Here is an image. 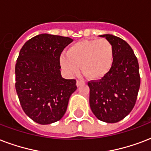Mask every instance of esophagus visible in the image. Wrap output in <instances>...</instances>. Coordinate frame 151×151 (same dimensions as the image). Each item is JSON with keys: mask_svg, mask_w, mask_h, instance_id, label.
Here are the masks:
<instances>
[{"mask_svg": "<svg viewBox=\"0 0 151 151\" xmlns=\"http://www.w3.org/2000/svg\"><path fill=\"white\" fill-rule=\"evenodd\" d=\"M85 83V82H84L83 81H80V80H78L77 81V86H81V85H83V84Z\"/></svg>", "mask_w": 151, "mask_h": 151, "instance_id": "1", "label": "esophagus"}]
</instances>
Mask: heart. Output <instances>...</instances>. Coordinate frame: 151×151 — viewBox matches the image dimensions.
I'll list each match as a JSON object with an SVG mask.
<instances>
[{
  "instance_id": "obj_1",
  "label": "heart",
  "mask_w": 151,
  "mask_h": 151,
  "mask_svg": "<svg viewBox=\"0 0 151 151\" xmlns=\"http://www.w3.org/2000/svg\"><path fill=\"white\" fill-rule=\"evenodd\" d=\"M113 46L106 39L83 40L73 44L60 58L62 67L69 75L81 72L91 80L106 76L113 64Z\"/></svg>"
}]
</instances>
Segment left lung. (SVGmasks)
I'll return each instance as SVG.
<instances>
[{"label": "left lung", "mask_w": 151, "mask_h": 151, "mask_svg": "<svg viewBox=\"0 0 151 151\" xmlns=\"http://www.w3.org/2000/svg\"><path fill=\"white\" fill-rule=\"evenodd\" d=\"M113 46V64L101 80L90 81L89 105L95 116L106 123H117L134 108L140 86L139 63L129 44L110 34L101 35Z\"/></svg>", "instance_id": "obj_1"}]
</instances>
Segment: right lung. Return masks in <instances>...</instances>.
Masks as SVG:
<instances>
[{"label": "right lung", "instance_id": "obj_1", "mask_svg": "<svg viewBox=\"0 0 151 151\" xmlns=\"http://www.w3.org/2000/svg\"><path fill=\"white\" fill-rule=\"evenodd\" d=\"M69 37L40 34L25 42L17 60L16 90L22 109L33 121L50 124L63 118L76 80L61 75L60 55Z\"/></svg>", "mask_w": 151, "mask_h": 151}]
</instances>
